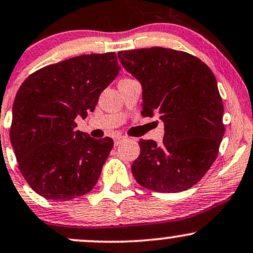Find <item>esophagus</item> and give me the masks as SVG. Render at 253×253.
I'll return each mask as SVG.
<instances>
[{
    "instance_id": "obj_1",
    "label": "esophagus",
    "mask_w": 253,
    "mask_h": 253,
    "mask_svg": "<svg viewBox=\"0 0 253 253\" xmlns=\"http://www.w3.org/2000/svg\"><path fill=\"white\" fill-rule=\"evenodd\" d=\"M124 139H125L124 137H121V135H118V137H115V138H114V145H115V146H118L119 144H120L121 141L124 140Z\"/></svg>"
}]
</instances>
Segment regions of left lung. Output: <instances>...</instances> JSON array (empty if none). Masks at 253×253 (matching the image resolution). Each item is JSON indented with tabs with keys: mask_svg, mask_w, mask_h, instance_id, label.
Listing matches in <instances>:
<instances>
[{
	"mask_svg": "<svg viewBox=\"0 0 253 253\" xmlns=\"http://www.w3.org/2000/svg\"><path fill=\"white\" fill-rule=\"evenodd\" d=\"M118 56L141 84V115L158 114L165 124L162 145L139 140L133 176L155 192L191 188L215 162L224 134L223 103L211 69L193 55L160 46Z\"/></svg>",
	"mask_w": 253,
	"mask_h": 253,
	"instance_id": "1",
	"label": "left lung"
}]
</instances>
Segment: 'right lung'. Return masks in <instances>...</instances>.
<instances>
[{"label": "right lung", "mask_w": 253, "mask_h": 253, "mask_svg": "<svg viewBox=\"0 0 253 253\" xmlns=\"http://www.w3.org/2000/svg\"><path fill=\"white\" fill-rule=\"evenodd\" d=\"M120 68L114 52L82 55L41 68L21 84L9 137L19 169L35 192L69 201L96 185L113 139L77 131L74 120L95 110L99 93Z\"/></svg>", "instance_id": "obj_1"}]
</instances>
